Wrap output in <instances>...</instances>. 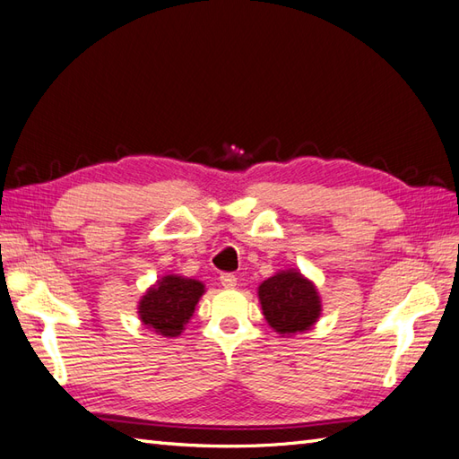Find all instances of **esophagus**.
<instances>
[{"mask_svg": "<svg viewBox=\"0 0 459 459\" xmlns=\"http://www.w3.org/2000/svg\"><path fill=\"white\" fill-rule=\"evenodd\" d=\"M221 285L227 287V290H232V287H237V278L232 273H221Z\"/></svg>", "mask_w": 459, "mask_h": 459, "instance_id": "obj_1", "label": "esophagus"}]
</instances>
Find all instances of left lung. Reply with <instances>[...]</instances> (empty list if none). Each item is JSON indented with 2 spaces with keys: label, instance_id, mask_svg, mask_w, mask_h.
<instances>
[{
  "label": "left lung",
  "instance_id": "1",
  "mask_svg": "<svg viewBox=\"0 0 459 459\" xmlns=\"http://www.w3.org/2000/svg\"><path fill=\"white\" fill-rule=\"evenodd\" d=\"M264 318L278 334L293 336L311 330L323 305L316 285L295 270H281L258 287Z\"/></svg>",
  "mask_w": 459,
  "mask_h": 459
}]
</instances>
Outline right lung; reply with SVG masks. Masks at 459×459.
Masks as SVG:
<instances>
[{
	"instance_id": "right-lung-1",
	"label": "right lung",
	"mask_w": 459,
	"mask_h": 459,
	"mask_svg": "<svg viewBox=\"0 0 459 459\" xmlns=\"http://www.w3.org/2000/svg\"><path fill=\"white\" fill-rule=\"evenodd\" d=\"M204 293V281L176 273L162 275L154 285L148 287L138 301V318L160 336H179L186 330L189 318L194 316L195 305Z\"/></svg>"
}]
</instances>
